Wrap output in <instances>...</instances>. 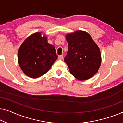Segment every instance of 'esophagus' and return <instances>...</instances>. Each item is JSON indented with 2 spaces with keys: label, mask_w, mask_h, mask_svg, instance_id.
<instances>
[{
  "label": "esophagus",
  "mask_w": 123,
  "mask_h": 123,
  "mask_svg": "<svg viewBox=\"0 0 123 123\" xmlns=\"http://www.w3.org/2000/svg\"><path fill=\"white\" fill-rule=\"evenodd\" d=\"M58 59L59 60H63V55H59V56H58Z\"/></svg>",
  "instance_id": "1"
}]
</instances>
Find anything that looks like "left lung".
Listing matches in <instances>:
<instances>
[{"mask_svg": "<svg viewBox=\"0 0 123 123\" xmlns=\"http://www.w3.org/2000/svg\"><path fill=\"white\" fill-rule=\"evenodd\" d=\"M68 51L64 61L70 73L80 80L92 78L101 63L100 49L91 35L81 30L66 35Z\"/></svg>", "mask_w": 123, "mask_h": 123, "instance_id": "8db88e82", "label": "left lung"}]
</instances>
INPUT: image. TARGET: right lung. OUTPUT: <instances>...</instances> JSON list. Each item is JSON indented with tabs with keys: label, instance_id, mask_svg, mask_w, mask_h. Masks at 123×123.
Masks as SVG:
<instances>
[{
	"label": "right lung",
	"instance_id": "add662e5",
	"mask_svg": "<svg viewBox=\"0 0 123 123\" xmlns=\"http://www.w3.org/2000/svg\"><path fill=\"white\" fill-rule=\"evenodd\" d=\"M40 32L28 36L19 47L18 62L26 75L37 78L48 72L58 56L54 45L48 43L47 37Z\"/></svg>",
	"mask_w": 123,
	"mask_h": 123
}]
</instances>
